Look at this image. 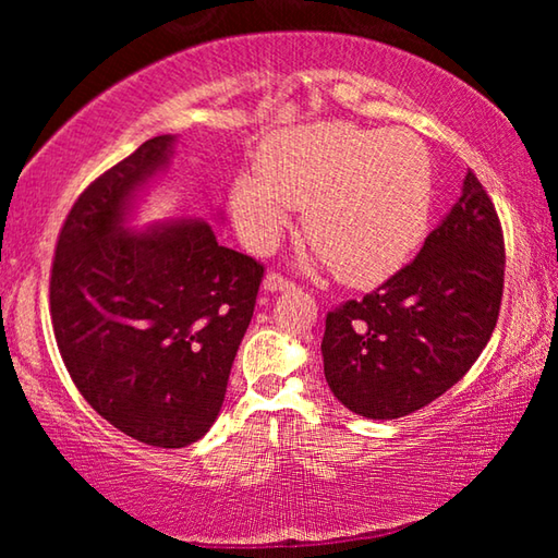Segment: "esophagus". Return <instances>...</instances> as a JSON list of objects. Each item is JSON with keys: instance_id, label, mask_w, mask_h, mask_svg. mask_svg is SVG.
Wrapping results in <instances>:
<instances>
[{"instance_id": "1", "label": "esophagus", "mask_w": 558, "mask_h": 558, "mask_svg": "<svg viewBox=\"0 0 558 558\" xmlns=\"http://www.w3.org/2000/svg\"><path fill=\"white\" fill-rule=\"evenodd\" d=\"M292 288H295V282L282 278L280 272H276V270H270L268 276L263 278V290H268V292H286V290H292Z\"/></svg>"}]
</instances>
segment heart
<instances>
[{
    "mask_svg": "<svg viewBox=\"0 0 558 558\" xmlns=\"http://www.w3.org/2000/svg\"><path fill=\"white\" fill-rule=\"evenodd\" d=\"M307 206L317 260L349 286H376L418 248L430 219V157L409 130L344 122L290 130L231 186L235 229L266 253Z\"/></svg>",
    "mask_w": 558,
    "mask_h": 558,
    "instance_id": "obj_1",
    "label": "heart"
}]
</instances>
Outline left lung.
<instances>
[{
    "label": "left lung",
    "instance_id": "8db88e82",
    "mask_svg": "<svg viewBox=\"0 0 558 558\" xmlns=\"http://www.w3.org/2000/svg\"><path fill=\"white\" fill-rule=\"evenodd\" d=\"M502 286V226L468 172L458 202L413 263L327 315L323 362L337 401L374 421L436 401L493 337Z\"/></svg>",
    "mask_w": 558,
    "mask_h": 558
}]
</instances>
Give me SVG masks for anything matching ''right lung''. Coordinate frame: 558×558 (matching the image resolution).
Returning <instances> with one entry per match:
<instances>
[{
	"mask_svg": "<svg viewBox=\"0 0 558 558\" xmlns=\"http://www.w3.org/2000/svg\"><path fill=\"white\" fill-rule=\"evenodd\" d=\"M174 145L147 140L78 196L51 270L73 384L110 426L155 448L192 446L214 426L263 278L204 219L132 229Z\"/></svg>",
	"mask_w": 558,
	"mask_h": 558,
	"instance_id": "right-lung-1",
	"label": "right lung"
}]
</instances>
